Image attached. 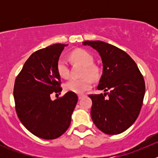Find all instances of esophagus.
<instances>
[{"label":"esophagus","instance_id":"obj_1","mask_svg":"<svg viewBox=\"0 0 158 158\" xmlns=\"http://www.w3.org/2000/svg\"><path fill=\"white\" fill-rule=\"evenodd\" d=\"M84 96H85V95H78V98H79V99H81V98H83Z\"/></svg>","mask_w":158,"mask_h":158}]
</instances>
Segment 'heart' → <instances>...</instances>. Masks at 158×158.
Instances as JSON below:
<instances>
[{"mask_svg": "<svg viewBox=\"0 0 158 158\" xmlns=\"http://www.w3.org/2000/svg\"><path fill=\"white\" fill-rule=\"evenodd\" d=\"M71 57L74 61L84 66L82 76H86L80 79H71L66 82L64 88L68 92L82 94L92 87V79H97L100 76V70L98 66L93 65L94 59L88 51L82 49H76L71 53ZM58 74L62 78L66 79L69 76V66L67 60L63 57L59 59L56 64ZM90 76V77L88 76Z\"/></svg>", "mask_w": 158, "mask_h": 158, "instance_id": "1", "label": "heart"}]
</instances>
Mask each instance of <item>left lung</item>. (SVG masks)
<instances>
[{"instance_id":"1","label":"left lung","mask_w":158,"mask_h":158,"mask_svg":"<svg viewBox=\"0 0 158 158\" xmlns=\"http://www.w3.org/2000/svg\"><path fill=\"white\" fill-rule=\"evenodd\" d=\"M82 44L99 53L103 71L97 89L109 91L104 95H89L92 101V121L103 133H122L133 125L141 111L145 93L143 76L135 62L122 49L100 40H86Z\"/></svg>"}]
</instances>
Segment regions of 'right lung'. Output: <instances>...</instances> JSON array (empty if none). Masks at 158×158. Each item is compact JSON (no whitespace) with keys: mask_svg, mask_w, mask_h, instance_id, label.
Here are the masks:
<instances>
[{"mask_svg":"<svg viewBox=\"0 0 158 158\" xmlns=\"http://www.w3.org/2000/svg\"><path fill=\"white\" fill-rule=\"evenodd\" d=\"M66 46L53 44L33 52L14 83L19 119L29 131L43 139H55L66 132L78 102L77 95L72 92L54 101L50 98L51 94L62 91L56 64Z\"/></svg>","mask_w":158,"mask_h":158,"instance_id":"obj_1","label":"right lung"}]
</instances>
